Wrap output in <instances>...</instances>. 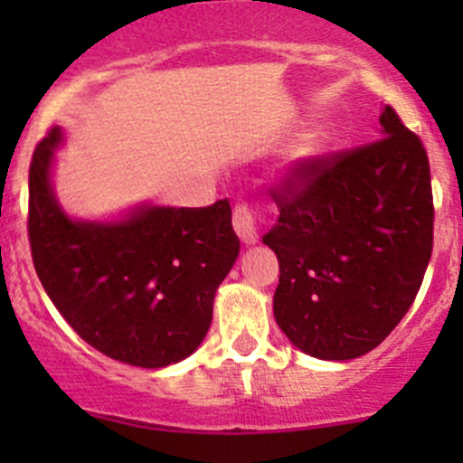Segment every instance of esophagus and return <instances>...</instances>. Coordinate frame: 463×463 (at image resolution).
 Segmentation results:
<instances>
[{"mask_svg":"<svg viewBox=\"0 0 463 463\" xmlns=\"http://www.w3.org/2000/svg\"><path fill=\"white\" fill-rule=\"evenodd\" d=\"M232 226H235V232L244 244H255L258 241L260 213L250 208L249 203H237L232 210Z\"/></svg>","mask_w":463,"mask_h":463,"instance_id":"1","label":"esophagus"}]
</instances>
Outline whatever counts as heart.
<instances>
[{
    "label": "heart",
    "instance_id": "b5f03b06",
    "mask_svg": "<svg viewBox=\"0 0 463 463\" xmlns=\"http://www.w3.org/2000/svg\"><path fill=\"white\" fill-rule=\"evenodd\" d=\"M325 147H326L325 132L314 129V132L302 134V137L296 138V141L291 143V147L287 149V165L288 167L309 165L311 161H316V158L325 152Z\"/></svg>",
    "mask_w": 463,
    "mask_h": 463
}]
</instances>
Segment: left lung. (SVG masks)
<instances>
[{"mask_svg": "<svg viewBox=\"0 0 463 463\" xmlns=\"http://www.w3.org/2000/svg\"><path fill=\"white\" fill-rule=\"evenodd\" d=\"M278 255L273 314L309 356L349 361L408 314L432 255L430 163L390 105L381 138L318 156L273 188Z\"/></svg>", "mask_w": 463, "mask_h": 463, "instance_id": "1", "label": "left lung"}]
</instances>
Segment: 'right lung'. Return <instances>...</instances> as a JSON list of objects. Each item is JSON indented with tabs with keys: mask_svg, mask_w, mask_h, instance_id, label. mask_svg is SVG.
<instances>
[{
	"mask_svg": "<svg viewBox=\"0 0 463 463\" xmlns=\"http://www.w3.org/2000/svg\"><path fill=\"white\" fill-rule=\"evenodd\" d=\"M53 128L33 152L29 241L55 309L93 349L128 365H172L202 345L217 287L240 255L228 199L143 205L114 223L76 222L51 188Z\"/></svg>",
	"mask_w": 463,
	"mask_h": 463,
	"instance_id": "1",
	"label": "right lung"
}]
</instances>
